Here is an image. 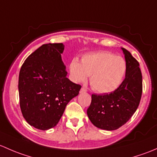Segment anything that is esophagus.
Listing matches in <instances>:
<instances>
[{
    "label": "esophagus",
    "instance_id": "esophagus-1",
    "mask_svg": "<svg viewBox=\"0 0 157 157\" xmlns=\"http://www.w3.org/2000/svg\"><path fill=\"white\" fill-rule=\"evenodd\" d=\"M87 90L85 88H82L80 90V93H84V92H86Z\"/></svg>",
    "mask_w": 157,
    "mask_h": 157
}]
</instances>
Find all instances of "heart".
I'll return each instance as SVG.
<instances>
[{
    "label": "heart",
    "mask_w": 157,
    "mask_h": 157,
    "mask_svg": "<svg viewBox=\"0 0 157 157\" xmlns=\"http://www.w3.org/2000/svg\"><path fill=\"white\" fill-rule=\"evenodd\" d=\"M127 70L124 58L107 51L86 54L72 59L69 65V78L75 83L84 82L90 75V85L101 94L110 93L119 88Z\"/></svg>",
    "instance_id": "b5f03b06"
}]
</instances>
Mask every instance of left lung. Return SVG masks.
Wrapping results in <instances>:
<instances>
[{
  "label": "left lung",
  "mask_w": 157,
  "mask_h": 157,
  "mask_svg": "<svg viewBox=\"0 0 157 157\" xmlns=\"http://www.w3.org/2000/svg\"><path fill=\"white\" fill-rule=\"evenodd\" d=\"M127 70L120 86L109 94L91 95V103L87 110L88 118L99 128L113 131L131 119L138 107L142 94V74L139 63L131 53L122 48Z\"/></svg>",
  "instance_id": "8db88e82"
}]
</instances>
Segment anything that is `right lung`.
I'll return each mask as SVG.
<instances>
[{
  "label": "right lung",
  "instance_id": "right-lung-1",
  "mask_svg": "<svg viewBox=\"0 0 157 157\" xmlns=\"http://www.w3.org/2000/svg\"><path fill=\"white\" fill-rule=\"evenodd\" d=\"M63 51V43L41 45L26 58L19 72L22 116L30 125L40 130L57 125L67 103L82 88L67 77L61 57Z\"/></svg>",
  "mask_w": 157,
  "mask_h": 157
}]
</instances>
